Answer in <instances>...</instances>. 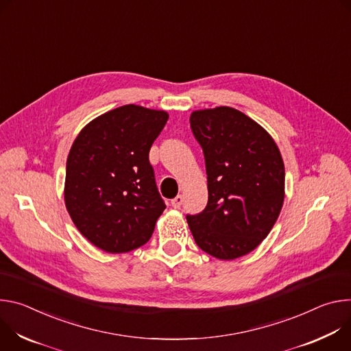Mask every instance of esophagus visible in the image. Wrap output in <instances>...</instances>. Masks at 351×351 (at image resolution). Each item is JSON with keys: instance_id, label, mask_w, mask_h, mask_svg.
Segmentation results:
<instances>
[{"instance_id": "esophagus-1", "label": "esophagus", "mask_w": 351, "mask_h": 351, "mask_svg": "<svg viewBox=\"0 0 351 351\" xmlns=\"http://www.w3.org/2000/svg\"><path fill=\"white\" fill-rule=\"evenodd\" d=\"M182 195H177L174 199H171V206L174 208V209H178L181 205H182Z\"/></svg>"}]
</instances>
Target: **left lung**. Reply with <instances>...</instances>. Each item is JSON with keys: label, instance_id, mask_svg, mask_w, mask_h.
Masks as SVG:
<instances>
[{"label": "left lung", "instance_id": "left-lung-1", "mask_svg": "<svg viewBox=\"0 0 351 351\" xmlns=\"http://www.w3.org/2000/svg\"><path fill=\"white\" fill-rule=\"evenodd\" d=\"M206 165L209 199L186 215L197 245L230 261L254 251L275 226L285 201V163L276 142L244 112L220 106L189 117Z\"/></svg>", "mask_w": 351, "mask_h": 351}]
</instances>
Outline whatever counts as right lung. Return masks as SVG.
<instances>
[{"mask_svg":"<svg viewBox=\"0 0 351 351\" xmlns=\"http://www.w3.org/2000/svg\"><path fill=\"white\" fill-rule=\"evenodd\" d=\"M167 120L166 111L127 104L99 115L73 141L65 206L76 228L97 248L130 252L152 237L166 205L149 150Z\"/></svg>","mask_w":351,"mask_h":351,"instance_id":"obj_1","label":"right lung"}]
</instances>
